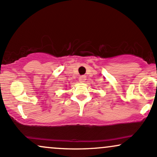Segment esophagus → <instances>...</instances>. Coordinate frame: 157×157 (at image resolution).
<instances>
[{"label": "esophagus", "instance_id": "esophagus-1", "mask_svg": "<svg viewBox=\"0 0 157 157\" xmlns=\"http://www.w3.org/2000/svg\"><path fill=\"white\" fill-rule=\"evenodd\" d=\"M86 80V77L85 76V75H82V76L79 77V81H80V82H85V81Z\"/></svg>", "mask_w": 157, "mask_h": 157}]
</instances>
